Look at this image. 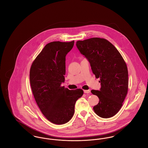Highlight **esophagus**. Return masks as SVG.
Wrapping results in <instances>:
<instances>
[{"mask_svg":"<svg viewBox=\"0 0 148 148\" xmlns=\"http://www.w3.org/2000/svg\"><path fill=\"white\" fill-rule=\"evenodd\" d=\"M90 92V90H84V92L85 94H88V93H89Z\"/></svg>","mask_w":148,"mask_h":148,"instance_id":"esophagus-1","label":"esophagus"}]
</instances>
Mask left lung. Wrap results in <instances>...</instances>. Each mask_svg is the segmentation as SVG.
Masks as SVG:
<instances>
[{
	"label": "left lung",
	"instance_id": "obj_1",
	"mask_svg": "<svg viewBox=\"0 0 148 148\" xmlns=\"http://www.w3.org/2000/svg\"><path fill=\"white\" fill-rule=\"evenodd\" d=\"M76 45L90 63L93 74L100 77V90H91L99 99L94 111L101 118H111L119 111L127 92V64L118 50L105 39L79 40Z\"/></svg>",
	"mask_w": 148,
	"mask_h": 148
}]
</instances>
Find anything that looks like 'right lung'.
<instances>
[{
    "label": "right lung",
    "mask_w": 148,
    "mask_h": 148,
    "mask_svg": "<svg viewBox=\"0 0 148 148\" xmlns=\"http://www.w3.org/2000/svg\"><path fill=\"white\" fill-rule=\"evenodd\" d=\"M74 41L47 44L36 56L30 70V83L37 105L42 114L55 124L68 122L75 104L83 94L80 89L69 90L61 84L65 81V56Z\"/></svg>",
    "instance_id": "obj_1"
}]
</instances>
